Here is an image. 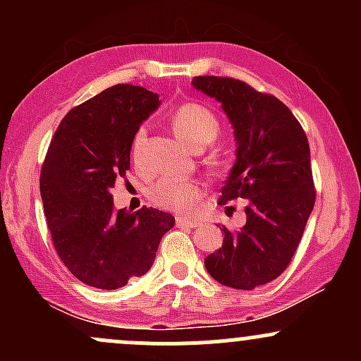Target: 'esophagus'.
<instances>
[{
    "label": "esophagus",
    "mask_w": 361,
    "mask_h": 361,
    "mask_svg": "<svg viewBox=\"0 0 361 361\" xmlns=\"http://www.w3.org/2000/svg\"><path fill=\"white\" fill-rule=\"evenodd\" d=\"M176 226L178 227H188V229H195L198 227V222L188 217H176Z\"/></svg>",
    "instance_id": "1"
}]
</instances>
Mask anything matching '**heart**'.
Returning <instances> with one entry per match:
<instances>
[{
    "label": "heart",
    "mask_w": 361,
    "mask_h": 361,
    "mask_svg": "<svg viewBox=\"0 0 361 361\" xmlns=\"http://www.w3.org/2000/svg\"><path fill=\"white\" fill-rule=\"evenodd\" d=\"M169 126L173 132L185 140L193 149H202L212 144L221 134V122L217 115L209 106L202 103L188 102L180 105L169 117ZM146 144V128H139L132 139V159L137 163L140 152ZM210 164L215 169H221L222 161L219 156H210ZM151 200L164 209L175 210V212H188L200 197V185L188 178L163 176L156 181L149 190Z\"/></svg>",
    "instance_id": "1"
}]
</instances>
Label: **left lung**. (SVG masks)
Returning a JSON list of instances; mask_svg holds the SVG:
<instances>
[{"label": "left lung", "instance_id": "left-lung-1", "mask_svg": "<svg viewBox=\"0 0 361 361\" xmlns=\"http://www.w3.org/2000/svg\"><path fill=\"white\" fill-rule=\"evenodd\" d=\"M192 85L221 102L234 127L238 159L219 204L246 200V224L235 233L222 226V247L205 268L226 287L252 290L287 270L314 209L307 135L285 103L241 80L197 76Z\"/></svg>", "mask_w": 361, "mask_h": 361}]
</instances>
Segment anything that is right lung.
<instances>
[{"label":"right lung","mask_w":361,"mask_h":361,"mask_svg":"<svg viewBox=\"0 0 361 361\" xmlns=\"http://www.w3.org/2000/svg\"><path fill=\"white\" fill-rule=\"evenodd\" d=\"M159 97L142 86L115 85L74 106L51 140L40 195L54 247L90 287L115 290L154 263L175 217L142 207L117 210L110 190L130 168V147Z\"/></svg>","instance_id":"1"}]
</instances>
